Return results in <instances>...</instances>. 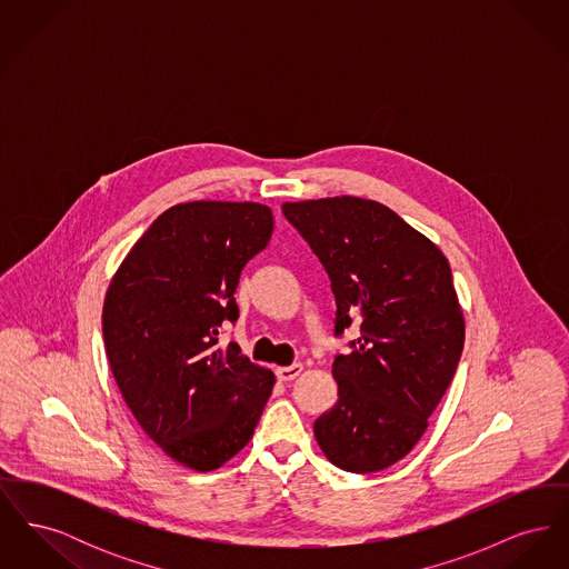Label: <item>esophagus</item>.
Segmentation results:
<instances>
[{
    "label": "esophagus",
    "instance_id": "34e87169",
    "mask_svg": "<svg viewBox=\"0 0 569 569\" xmlns=\"http://www.w3.org/2000/svg\"><path fill=\"white\" fill-rule=\"evenodd\" d=\"M300 371H302V365H292V367H277V369H274V376H277L279 381H292V379L300 376Z\"/></svg>",
    "mask_w": 569,
    "mask_h": 569
}]
</instances>
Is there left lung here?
Instances as JSON below:
<instances>
[{
    "label": "left lung",
    "mask_w": 569,
    "mask_h": 569,
    "mask_svg": "<svg viewBox=\"0 0 569 569\" xmlns=\"http://www.w3.org/2000/svg\"><path fill=\"white\" fill-rule=\"evenodd\" d=\"M283 216L325 264L337 302L339 401L313 435L326 459L352 473L403 459L429 427L459 365L465 318L441 249L376 200L335 196L283 202Z\"/></svg>",
    "instance_id": "left-lung-1"
}]
</instances>
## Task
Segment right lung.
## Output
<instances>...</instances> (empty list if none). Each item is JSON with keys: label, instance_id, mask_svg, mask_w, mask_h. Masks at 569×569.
I'll return each mask as SVG.
<instances>
[{"label": "right lung", "instance_id": "add662e5", "mask_svg": "<svg viewBox=\"0 0 569 569\" xmlns=\"http://www.w3.org/2000/svg\"><path fill=\"white\" fill-rule=\"evenodd\" d=\"M267 204H174L136 241L110 279L102 332L123 401L170 459L213 471L249 443L274 376L237 343L244 264L271 241Z\"/></svg>", "mask_w": 569, "mask_h": 569}]
</instances>
